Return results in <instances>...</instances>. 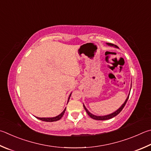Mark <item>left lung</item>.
<instances>
[{"instance_id":"left-lung-1","label":"left lung","mask_w":151,"mask_h":151,"mask_svg":"<svg viewBox=\"0 0 151 151\" xmlns=\"http://www.w3.org/2000/svg\"><path fill=\"white\" fill-rule=\"evenodd\" d=\"M108 45H111V46H114V45L111 44V43H108ZM114 46L116 47H117V45H114ZM129 94H129L128 97L127 98V99H126V100L125 101V102L123 103V105L121 107H120V108L118 109H117V111H116L115 112H114V113H112L111 114L107 115V116H94V115H93L91 113H90V112L88 111V109L86 108V107H85L84 105H83V106H84V108L85 109V110H86V113L88 114V116L90 117H91V118L94 119H96V120H107V119H111V118H113V117H115V116H116L117 115H118L120 113V112L122 111V110L123 109V108H124V106H125L126 103H127V100L129 99Z\"/></svg>"}]
</instances>
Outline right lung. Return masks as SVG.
I'll use <instances>...</instances> for the list:
<instances>
[{"label": "right lung", "mask_w": 151, "mask_h": 151, "mask_svg": "<svg viewBox=\"0 0 151 151\" xmlns=\"http://www.w3.org/2000/svg\"><path fill=\"white\" fill-rule=\"evenodd\" d=\"M70 95H71V94H70L69 98H68V100H69V98L70 97ZM65 110H66V108L64 109V111H63L61 114L59 115V116H56V117H37V118L40 119V120H42V121H43V122H56V121H58V120H59L61 118V117H63V116L64 114H65Z\"/></svg>", "instance_id": "right-lung-1"}]
</instances>
